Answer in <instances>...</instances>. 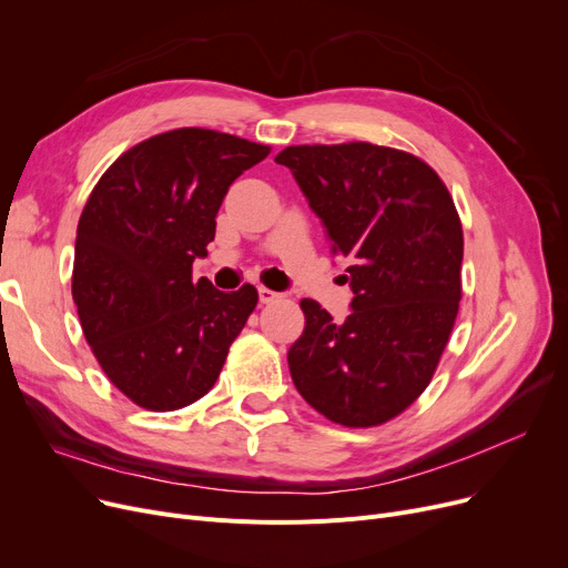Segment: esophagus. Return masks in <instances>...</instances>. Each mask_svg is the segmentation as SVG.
<instances>
[{"instance_id": "esophagus-1", "label": "esophagus", "mask_w": 568, "mask_h": 568, "mask_svg": "<svg viewBox=\"0 0 568 568\" xmlns=\"http://www.w3.org/2000/svg\"><path fill=\"white\" fill-rule=\"evenodd\" d=\"M257 294H260V302L262 304H268V302H274V300H278V292H274V290H268V287H257Z\"/></svg>"}]
</instances>
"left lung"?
I'll return each instance as SVG.
<instances>
[{
    "instance_id": "1",
    "label": "left lung",
    "mask_w": 568,
    "mask_h": 568,
    "mask_svg": "<svg viewBox=\"0 0 568 568\" xmlns=\"http://www.w3.org/2000/svg\"><path fill=\"white\" fill-rule=\"evenodd\" d=\"M290 168L347 262L352 313L334 322L304 300V334L287 364L296 392L326 419L371 428L424 394L460 302L463 225L437 172L371 142L296 144Z\"/></svg>"
}]
</instances>
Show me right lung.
<instances>
[{"label": "right lung", "instance_id": "right-lung-1", "mask_svg": "<svg viewBox=\"0 0 568 568\" xmlns=\"http://www.w3.org/2000/svg\"><path fill=\"white\" fill-rule=\"evenodd\" d=\"M266 144L176 129L119 156L89 195L75 236L73 302L110 382L135 405L172 412L202 398L257 306L253 285L193 283L216 214Z\"/></svg>", "mask_w": 568, "mask_h": 568}]
</instances>
